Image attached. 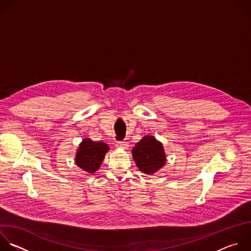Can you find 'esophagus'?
I'll return each mask as SVG.
<instances>
[{"instance_id": "obj_1", "label": "esophagus", "mask_w": 251, "mask_h": 251, "mask_svg": "<svg viewBox=\"0 0 251 251\" xmlns=\"http://www.w3.org/2000/svg\"><path fill=\"white\" fill-rule=\"evenodd\" d=\"M116 147L118 149H123V150H127L129 145L126 143V142H117L116 143Z\"/></svg>"}]
</instances>
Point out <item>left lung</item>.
<instances>
[{
  "label": "left lung",
  "instance_id": "8db88e82",
  "mask_svg": "<svg viewBox=\"0 0 251 251\" xmlns=\"http://www.w3.org/2000/svg\"><path fill=\"white\" fill-rule=\"evenodd\" d=\"M133 158L141 172L153 175L165 164L166 157L162 144L153 136H145L132 150Z\"/></svg>",
  "mask_w": 251,
  "mask_h": 251
}]
</instances>
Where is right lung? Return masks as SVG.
<instances>
[{
  "mask_svg": "<svg viewBox=\"0 0 251 251\" xmlns=\"http://www.w3.org/2000/svg\"><path fill=\"white\" fill-rule=\"evenodd\" d=\"M108 150L109 147L105 143L83 139L75 153V164L86 173L94 174L100 169Z\"/></svg>",
  "mask_w": 251,
  "mask_h": 251,
  "instance_id": "obj_1",
  "label": "right lung"
}]
</instances>
